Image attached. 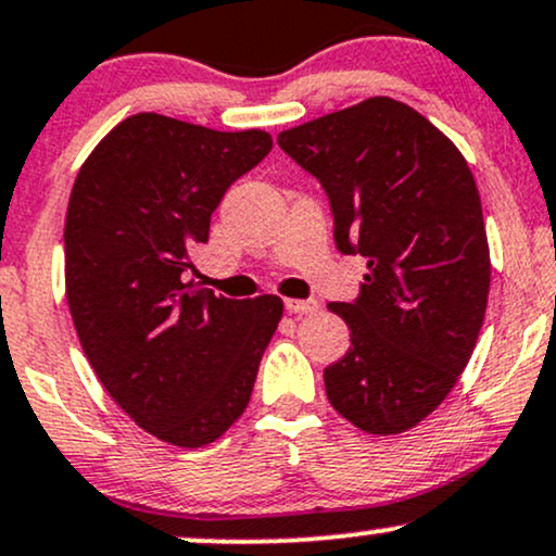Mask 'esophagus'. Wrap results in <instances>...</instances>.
I'll return each instance as SVG.
<instances>
[{"label":"esophagus","mask_w":556,"mask_h":556,"mask_svg":"<svg viewBox=\"0 0 556 556\" xmlns=\"http://www.w3.org/2000/svg\"><path fill=\"white\" fill-rule=\"evenodd\" d=\"M285 311L292 316H307V313L318 311V300H285Z\"/></svg>","instance_id":"1"}]
</instances>
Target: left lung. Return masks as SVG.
Wrapping results in <instances>:
<instances>
[{
    "label": "left lung",
    "mask_w": 556,
    "mask_h": 556,
    "mask_svg": "<svg viewBox=\"0 0 556 556\" xmlns=\"http://www.w3.org/2000/svg\"><path fill=\"white\" fill-rule=\"evenodd\" d=\"M277 142L324 186L337 249L367 258L357 300L329 303L352 346L324 370L326 396L363 432L409 430L456 386L484 324L492 266L469 163L393 98H367Z\"/></svg>",
    "instance_id": "1"
}]
</instances>
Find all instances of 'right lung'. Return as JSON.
Returning <instances> with one entry per match:
<instances>
[{
  "label": "right lung",
  "mask_w": 556,
  "mask_h": 556,
  "mask_svg": "<svg viewBox=\"0 0 556 556\" xmlns=\"http://www.w3.org/2000/svg\"><path fill=\"white\" fill-rule=\"evenodd\" d=\"M261 129L214 131L137 113L100 139L64 223L66 303L111 399L178 447L210 445L251 401L282 300L180 282L212 212L269 155Z\"/></svg>",
  "instance_id": "1"
}]
</instances>
